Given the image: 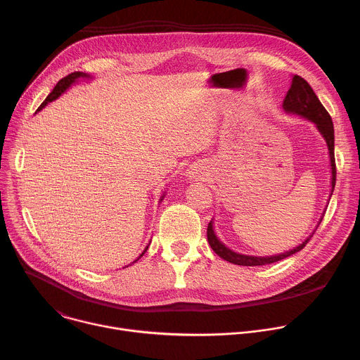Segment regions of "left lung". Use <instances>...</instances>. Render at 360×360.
Returning <instances> with one entry per match:
<instances>
[{"label":"left lung","mask_w":360,"mask_h":360,"mask_svg":"<svg viewBox=\"0 0 360 360\" xmlns=\"http://www.w3.org/2000/svg\"><path fill=\"white\" fill-rule=\"evenodd\" d=\"M283 110L286 112H293L297 114L306 120H309L312 122L316 124L319 132L323 135V138L326 139L328 148H329V157H330V167H332V192L335 189V184H336V162H335V131H333V122L332 118L329 115V112L325 110V107L322 105V102L319 101V98L316 96V94L314 92L312 86L307 84V81H304L302 77L295 75L292 78V85L283 99ZM332 195V193H330ZM322 222V219H321ZM208 242L211 245V248L214 249V252L221 256L222 259L235 264V265H242V266H262V265H268V264H274L278 261H282L288 256L302 250L306 243L311 240L312 235L307 238L304 242H302L299 246H296L295 249L285 252V253H279L275 256H268V258H261V256H248V255H239L236 252H232L231 249H228L215 235L214 232V226L212 222L208 224Z\"/></svg>","instance_id":"left-lung-1"}]
</instances>
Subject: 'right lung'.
Returning <instances> with one entry per match:
<instances>
[{"label": "right lung", "mask_w": 360, "mask_h": 360, "mask_svg": "<svg viewBox=\"0 0 360 360\" xmlns=\"http://www.w3.org/2000/svg\"><path fill=\"white\" fill-rule=\"evenodd\" d=\"M79 77H88V75H86V74H84V72H78V71H77V72H71V74H68L67 77H64L63 79H60V81H58V84L54 86V89L51 91V94L45 98V101H44L42 104L39 105L38 111H39V110H42V108L48 104V102H51V101H54L56 98H58V96H60V95H61V94H63V92H64V91H65V89H67L72 82H75V79H77V78H79ZM146 249H148V248H146ZM146 249H145V250H146ZM145 250H143V252H145ZM143 252H142V255H143ZM142 255H141V256H142Z\"/></svg>", "instance_id": "right-lung-1"}]
</instances>
